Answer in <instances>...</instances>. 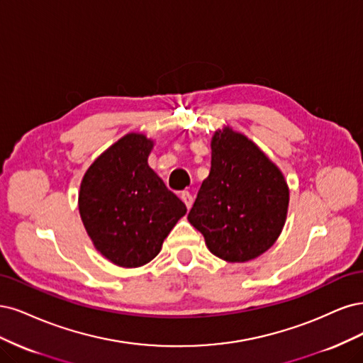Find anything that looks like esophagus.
I'll use <instances>...</instances> for the list:
<instances>
[{
    "label": "esophagus",
    "instance_id": "34e87169",
    "mask_svg": "<svg viewBox=\"0 0 363 363\" xmlns=\"http://www.w3.org/2000/svg\"><path fill=\"white\" fill-rule=\"evenodd\" d=\"M181 199H182V202L185 203V206L190 209L191 205H193V196L189 191H182L181 193Z\"/></svg>",
    "mask_w": 363,
    "mask_h": 363
}]
</instances>
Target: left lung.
Wrapping results in <instances>:
<instances>
[{"instance_id": "8db88e82", "label": "left lung", "mask_w": 363, "mask_h": 363, "mask_svg": "<svg viewBox=\"0 0 363 363\" xmlns=\"http://www.w3.org/2000/svg\"><path fill=\"white\" fill-rule=\"evenodd\" d=\"M211 150V170L189 221L220 259L258 258L284 229L289 203L286 181L252 140L228 126L216 131Z\"/></svg>"}]
</instances>
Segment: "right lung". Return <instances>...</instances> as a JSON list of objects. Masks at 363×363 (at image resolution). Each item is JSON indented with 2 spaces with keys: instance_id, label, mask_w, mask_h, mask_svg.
I'll use <instances>...</instances> for the list:
<instances>
[{
  "instance_id": "1",
  "label": "right lung",
  "mask_w": 363,
  "mask_h": 363,
  "mask_svg": "<svg viewBox=\"0 0 363 363\" xmlns=\"http://www.w3.org/2000/svg\"><path fill=\"white\" fill-rule=\"evenodd\" d=\"M154 142L131 133L87 169L78 209L96 250L113 264L135 268L160 253L186 208L147 164Z\"/></svg>"
}]
</instances>
